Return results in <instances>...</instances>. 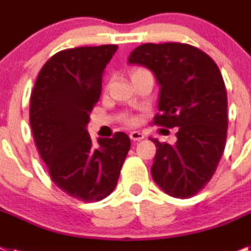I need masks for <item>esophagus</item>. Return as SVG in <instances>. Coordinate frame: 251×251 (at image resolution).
Here are the masks:
<instances>
[{
	"mask_svg": "<svg viewBox=\"0 0 251 251\" xmlns=\"http://www.w3.org/2000/svg\"><path fill=\"white\" fill-rule=\"evenodd\" d=\"M130 139L134 140V142H139V140L144 139V135H143V132L140 131H131L130 132Z\"/></svg>",
	"mask_w": 251,
	"mask_h": 251,
	"instance_id": "1",
	"label": "esophagus"
}]
</instances>
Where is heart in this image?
Returning a JSON list of instances; mask_svg holds the SVG:
<instances>
[{
  "label": "heart",
  "mask_w": 251,
  "mask_h": 251,
  "mask_svg": "<svg viewBox=\"0 0 251 251\" xmlns=\"http://www.w3.org/2000/svg\"><path fill=\"white\" fill-rule=\"evenodd\" d=\"M136 71H140V70H135V71H134V73H136ZM134 73H132V74H134ZM129 122H130V124H131L132 121H129Z\"/></svg>",
  "instance_id": "obj_1"
}]
</instances>
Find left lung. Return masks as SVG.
<instances>
[{"label":"left lung","mask_w":251,"mask_h":251,"mask_svg":"<svg viewBox=\"0 0 251 251\" xmlns=\"http://www.w3.org/2000/svg\"><path fill=\"white\" fill-rule=\"evenodd\" d=\"M154 74L159 90L154 124L177 127L176 143L155 144L151 177L166 194L191 198L216 172L227 138V93L221 71L203 50L185 43H145L129 56Z\"/></svg>","instance_id":"1"}]
</instances>
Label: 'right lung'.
<instances>
[{
  "mask_svg": "<svg viewBox=\"0 0 251 251\" xmlns=\"http://www.w3.org/2000/svg\"><path fill=\"white\" fill-rule=\"evenodd\" d=\"M117 46L60 50L43 65L30 96V127L56 186L81 201H100L117 185L130 147L125 132L98 139L86 131Z\"/></svg>",
  "mask_w": 251,
  "mask_h": 251,
  "instance_id": "obj_1",
  "label": "right lung"
}]
</instances>
